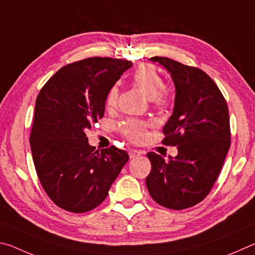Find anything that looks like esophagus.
<instances>
[{"label": "esophagus", "mask_w": 255, "mask_h": 255, "mask_svg": "<svg viewBox=\"0 0 255 255\" xmlns=\"http://www.w3.org/2000/svg\"><path fill=\"white\" fill-rule=\"evenodd\" d=\"M129 157L130 158H135L137 156H139V155H141V150H138V149H129Z\"/></svg>", "instance_id": "1"}]
</instances>
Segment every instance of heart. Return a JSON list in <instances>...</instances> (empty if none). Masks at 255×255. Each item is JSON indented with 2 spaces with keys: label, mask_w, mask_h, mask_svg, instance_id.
Returning <instances> with one entry per match:
<instances>
[{
  "label": "heart",
  "mask_w": 255,
  "mask_h": 255,
  "mask_svg": "<svg viewBox=\"0 0 255 255\" xmlns=\"http://www.w3.org/2000/svg\"><path fill=\"white\" fill-rule=\"evenodd\" d=\"M132 81L141 90L148 99L157 106H167L170 103V92L163 86V80L156 68L150 64H141L132 75ZM118 88L116 85L111 86L106 96V106L108 108H114L117 103ZM146 125L139 120H128L124 125V132L131 138V139H139L143 136Z\"/></svg>",
  "instance_id": "obj_1"
}]
</instances>
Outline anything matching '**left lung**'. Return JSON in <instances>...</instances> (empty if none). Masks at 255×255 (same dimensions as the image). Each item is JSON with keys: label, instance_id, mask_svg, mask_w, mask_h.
Returning <instances> with one entry per match:
<instances>
[{"label": "left lung", "instance_id": "left-lung-1", "mask_svg": "<svg viewBox=\"0 0 255 255\" xmlns=\"http://www.w3.org/2000/svg\"><path fill=\"white\" fill-rule=\"evenodd\" d=\"M170 73L174 108L163 128L165 145L176 146L169 161L147 153L150 197L165 208L181 210L204 200L217 180L231 145L227 103L215 82L199 68L166 57L150 58Z\"/></svg>", "mask_w": 255, "mask_h": 255}]
</instances>
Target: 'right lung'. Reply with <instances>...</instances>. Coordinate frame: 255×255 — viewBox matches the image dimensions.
Returning <instances> with one entry per match:
<instances>
[{
	"mask_svg": "<svg viewBox=\"0 0 255 255\" xmlns=\"http://www.w3.org/2000/svg\"><path fill=\"white\" fill-rule=\"evenodd\" d=\"M131 66L124 59L86 58L60 68L38 94L30 146L42 188L60 208H96L129 159L115 146L96 150L85 130L103 117L108 91Z\"/></svg>",
	"mask_w": 255,
	"mask_h": 255,
	"instance_id": "1",
	"label": "right lung"
}]
</instances>
